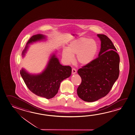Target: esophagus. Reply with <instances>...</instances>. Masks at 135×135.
Segmentation results:
<instances>
[{"mask_svg": "<svg viewBox=\"0 0 135 135\" xmlns=\"http://www.w3.org/2000/svg\"><path fill=\"white\" fill-rule=\"evenodd\" d=\"M76 73V69H72V74L73 75L75 74Z\"/></svg>", "mask_w": 135, "mask_h": 135, "instance_id": "34e87169", "label": "esophagus"}]
</instances>
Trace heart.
<instances>
[{"label": "heart", "mask_w": 135, "mask_h": 135, "mask_svg": "<svg viewBox=\"0 0 135 135\" xmlns=\"http://www.w3.org/2000/svg\"><path fill=\"white\" fill-rule=\"evenodd\" d=\"M98 51V45L93 39L80 37L69 42L62 52L63 59L67 63L73 61L74 56L78 64L88 65L94 60Z\"/></svg>", "instance_id": "heart-1"}]
</instances>
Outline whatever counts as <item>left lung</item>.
<instances>
[{
	"label": "left lung",
	"instance_id": "8db88e82",
	"mask_svg": "<svg viewBox=\"0 0 135 135\" xmlns=\"http://www.w3.org/2000/svg\"><path fill=\"white\" fill-rule=\"evenodd\" d=\"M101 41L98 57L78 70L82 82L77 89L83 101L93 102L107 94L119 78V57L106 35L97 34Z\"/></svg>",
	"mask_w": 135,
	"mask_h": 135
}]
</instances>
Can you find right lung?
<instances>
[{"label": "right lung", "instance_id": "obj_1", "mask_svg": "<svg viewBox=\"0 0 135 135\" xmlns=\"http://www.w3.org/2000/svg\"><path fill=\"white\" fill-rule=\"evenodd\" d=\"M44 35L36 34L28 40L22 53L24 57L28 48V45L33 42L45 39ZM20 74L28 89L38 96L47 99L52 98L57 94L60 84L63 80L71 75L72 69L69 66H62L55 54L51 56L46 68L41 74H31L25 69L20 70Z\"/></svg>", "mask_w": 135, "mask_h": 135}]
</instances>
